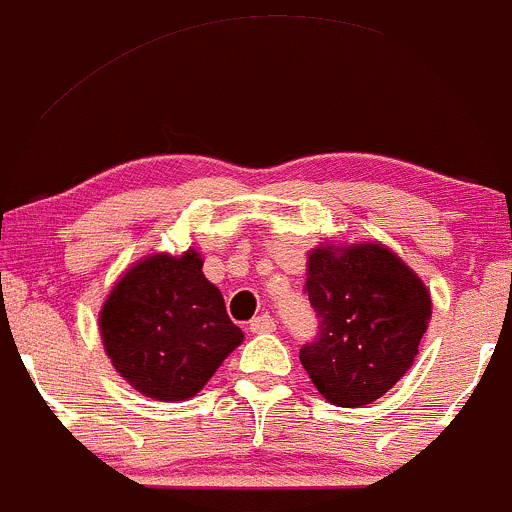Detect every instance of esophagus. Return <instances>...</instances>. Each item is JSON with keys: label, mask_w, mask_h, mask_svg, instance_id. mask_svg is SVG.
I'll list each match as a JSON object with an SVG mask.
<instances>
[{"label": "esophagus", "mask_w": 512, "mask_h": 512, "mask_svg": "<svg viewBox=\"0 0 512 512\" xmlns=\"http://www.w3.org/2000/svg\"><path fill=\"white\" fill-rule=\"evenodd\" d=\"M249 330H251V333H254V335L273 333V330H276V320H273L268 313H263V315H258V318L251 320Z\"/></svg>", "instance_id": "obj_1"}]
</instances>
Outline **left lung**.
<instances>
[{"label":"left lung","mask_w":512,"mask_h":512,"mask_svg":"<svg viewBox=\"0 0 512 512\" xmlns=\"http://www.w3.org/2000/svg\"><path fill=\"white\" fill-rule=\"evenodd\" d=\"M305 291L320 333L300 350V365L315 389L337 407L377 402L419 355L431 320L429 288L379 241H325L308 254Z\"/></svg>","instance_id":"1"}]
</instances>
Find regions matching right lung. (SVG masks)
Segmentation results:
<instances>
[{
    "instance_id": "add662e5",
    "label": "right lung",
    "mask_w": 512,
    "mask_h": 512,
    "mask_svg": "<svg viewBox=\"0 0 512 512\" xmlns=\"http://www.w3.org/2000/svg\"><path fill=\"white\" fill-rule=\"evenodd\" d=\"M202 266L192 246L179 256L140 258L115 281L98 313L115 372L157 402L192 399L244 342Z\"/></svg>"
}]
</instances>
